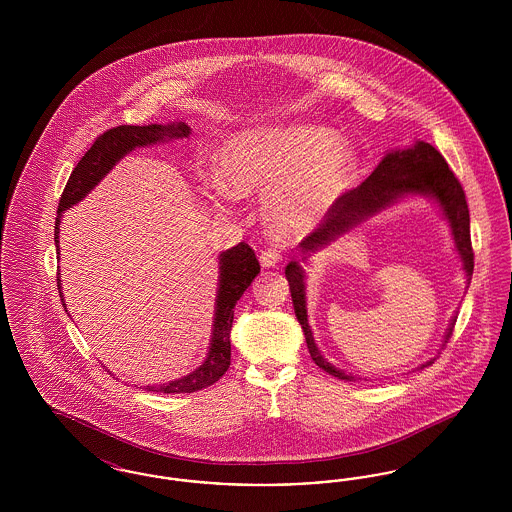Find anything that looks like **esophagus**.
I'll return each instance as SVG.
<instances>
[{"mask_svg":"<svg viewBox=\"0 0 512 512\" xmlns=\"http://www.w3.org/2000/svg\"><path fill=\"white\" fill-rule=\"evenodd\" d=\"M259 261H261V265L265 268L278 267L282 263V255L276 249H267V251L261 253Z\"/></svg>","mask_w":512,"mask_h":512,"instance_id":"obj_1","label":"esophagus"}]
</instances>
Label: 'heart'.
Here are the masks:
<instances>
[{
  "mask_svg": "<svg viewBox=\"0 0 512 512\" xmlns=\"http://www.w3.org/2000/svg\"><path fill=\"white\" fill-rule=\"evenodd\" d=\"M353 171V149L334 130L315 124L244 132L220 153L226 188L265 197L268 230L282 240L315 232L347 192Z\"/></svg>",
  "mask_w": 512,
  "mask_h": 512,
  "instance_id": "b5f03b06",
  "label": "heart"
}]
</instances>
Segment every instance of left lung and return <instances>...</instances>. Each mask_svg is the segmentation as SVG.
I'll use <instances>...</instances> for the list:
<instances>
[{
  "mask_svg": "<svg viewBox=\"0 0 512 512\" xmlns=\"http://www.w3.org/2000/svg\"><path fill=\"white\" fill-rule=\"evenodd\" d=\"M416 195L428 197L438 205L441 217L447 220L451 228L455 251L463 263L464 274H466V284H470L472 270H474V253L470 244V215H468L463 186L459 184V180L455 178V174L449 169V165L445 163L438 149L420 140H416L413 146L390 149L359 188L341 195L338 205L332 209L328 219L299 244L301 263H309L313 253L326 249L334 242H340V238L345 234L353 232L357 226L365 224L366 220L376 217L378 213L390 209L391 205ZM301 263L290 261L286 267V278L290 282L295 317L303 328L309 353L318 368L326 370L328 374L349 382L357 380V376H353L351 372H345L328 363L315 343V336L309 326V315H307V276ZM455 322H457V315L449 320V326L441 341V349L451 338ZM434 361L436 359H430L416 366L414 370L426 368Z\"/></svg>",
  "mask_w": 512,
  "mask_h": 512,
  "instance_id": "1",
  "label": "left lung"
}]
</instances>
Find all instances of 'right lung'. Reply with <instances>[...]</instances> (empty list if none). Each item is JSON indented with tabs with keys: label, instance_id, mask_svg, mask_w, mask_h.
Here are the masks:
<instances>
[{
	"label": "right lung",
	"instance_id": "add662e5",
	"mask_svg": "<svg viewBox=\"0 0 512 512\" xmlns=\"http://www.w3.org/2000/svg\"><path fill=\"white\" fill-rule=\"evenodd\" d=\"M190 134H192V128L182 121L169 122V124H147V126L124 124L101 134L94 142V146L86 151V155L74 167L71 178L65 186V192L59 199V209L55 219L57 255L61 249L59 232H61L63 213L90 194L99 182L115 169V165L121 161L122 157H126L136 147L155 146L169 140H180V138H188ZM259 272H261L259 261L253 249L244 242L220 253L215 315H213L211 340H209V351L205 361L182 378H176L159 386H144L146 390L159 391V393H194L219 380L230 366V330L234 322V307ZM59 274L61 272H57V288H59L63 307L67 311Z\"/></svg>",
	"mask_w": 512,
	"mask_h": 512
}]
</instances>
